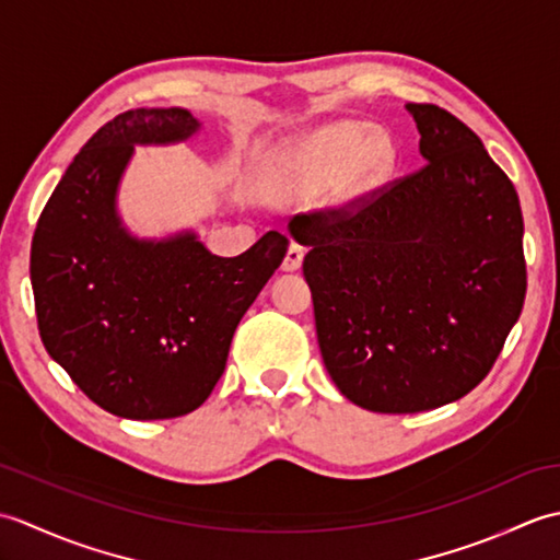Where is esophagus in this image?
<instances>
[{"label":"esophagus","instance_id":"obj_1","mask_svg":"<svg viewBox=\"0 0 560 560\" xmlns=\"http://www.w3.org/2000/svg\"><path fill=\"white\" fill-rule=\"evenodd\" d=\"M303 257H305V249L299 243H291L287 257H283L281 269L283 271H299L301 265H303Z\"/></svg>","mask_w":560,"mask_h":560}]
</instances>
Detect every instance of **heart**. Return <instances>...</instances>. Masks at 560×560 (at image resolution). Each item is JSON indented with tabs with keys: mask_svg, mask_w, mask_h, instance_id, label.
Listing matches in <instances>:
<instances>
[{
	"mask_svg": "<svg viewBox=\"0 0 560 560\" xmlns=\"http://www.w3.org/2000/svg\"><path fill=\"white\" fill-rule=\"evenodd\" d=\"M395 161L387 135H371V125L355 120L331 122L279 153L271 192L281 201H313L331 189V197L347 205L383 183Z\"/></svg>",
	"mask_w": 560,
	"mask_h": 560,
	"instance_id": "heart-1",
	"label": "heart"
}]
</instances>
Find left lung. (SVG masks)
I'll return each mask as SVG.
<instances>
[{"instance_id": "obj_1", "label": "left lung", "mask_w": 560, "mask_h": 560, "mask_svg": "<svg viewBox=\"0 0 560 560\" xmlns=\"http://www.w3.org/2000/svg\"><path fill=\"white\" fill-rule=\"evenodd\" d=\"M407 110L423 168L289 223L311 247L303 273L327 373L377 413L438 409L477 387L527 291L510 177L455 115L431 103Z\"/></svg>"}]
</instances>
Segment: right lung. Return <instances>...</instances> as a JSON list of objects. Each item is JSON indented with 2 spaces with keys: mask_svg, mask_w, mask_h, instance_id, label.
I'll list each match as a JSON object with an SVG mask.
<instances>
[{
  "mask_svg": "<svg viewBox=\"0 0 560 560\" xmlns=\"http://www.w3.org/2000/svg\"><path fill=\"white\" fill-rule=\"evenodd\" d=\"M199 127L185 108L117 115L69 163L35 225L31 283L45 349L122 419H175L207 401L237 323L289 249L279 231L219 257L192 231L149 241L125 229L117 187L135 144H175Z\"/></svg>",
  "mask_w": 560,
  "mask_h": 560,
  "instance_id": "right-lung-1",
  "label": "right lung"
}]
</instances>
